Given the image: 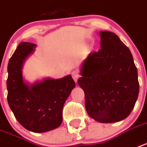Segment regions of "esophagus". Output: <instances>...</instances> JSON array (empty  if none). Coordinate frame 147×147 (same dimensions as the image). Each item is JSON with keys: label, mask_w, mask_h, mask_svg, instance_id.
<instances>
[{"label": "esophagus", "mask_w": 147, "mask_h": 147, "mask_svg": "<svg viewBox=\"0 0 147 147\" xmlns=\"http://www.w3.org/2000/svg\"><path fill=\"white\" fill-rule=\"evenodd\" d=\"M71 77H72V78H73L75 82H77L78 78H79V74H78V72L77 71H73L71 72Z\"/></svg>", "instance_id": "1"}]
</instances>
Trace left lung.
<instances>
[{
  "instance_id": "obj_1",
  "label": "left lung",
  "mask_w": 147,
  "mask_h": 147,
  "mask_svg": "<svg viewBox=\"0 0 147 147\" xmlns=\"http://www.w3.org/2000/svg\"><path fill=\"white\" fill-rule=\"evenodd\" d=\"M100 47L81 66L78 84L83 89L87 113L101 123L126 119L139 94L138 69L131 51L116 34L100 31Z\"/></svg>"
}]
</instances>
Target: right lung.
<instances>
[{
    "instance_id": "obj_1",
    "label": "right lung",
    "mask_w": 147,
    "mask_h": 147,
    "mask_svg": "<svg viewBox=\"0 0 147 147\" xmlns=\"http://www.w3.org/2000/svg\"><path fill=\"white\" fill-rule=\"evenodd\" d=\"M35 47V44L21 42L9 59L7 101L22 126L30 131L42 133L61 125L63 106L76 83L70 75L58 79L46 78L32 84L26 82L22 67L26 59L34 53Z\"/></svg>"
}]
</instances>
